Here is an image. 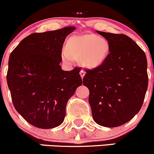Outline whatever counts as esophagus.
<instances>
[{
    "label": "esophagus",
    "mask_w": 154,
    "mask_h": 154,
    "mask_svg": "<svg viewBox=\"0 0 154 154\" xmlns=\"http://www.w3.org/2000/svg\"><path fill=\"white\" fill-rule=\"evenodd\" d=\"M80 75H81V77H82V79H83L84 75H85V71L83 70H81L80 71Z\"/></svg>",
    "instance_id": "esophagus-1"
}]
</instances>
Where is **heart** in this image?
I'll list each match as a JSON object with an SVG mask.
<instances>
[{"instance_id": "obj_1", "label": "heart", "mask_w": 154, "mask_h": 154, "mask_svg": "<svg viewBox=\"0 0 154 154\" xmlns=\"http://www.w3.org/2000/svg\"><path fill=\"white\" fill-rule=\"evenodd\" d=\"M109 54V45L103 38L93 34H85L71 37L68 48L62 51L64 61L72 62L82 59V64L87 68H95L100 65Z\"/></svg>"}]
</instances>
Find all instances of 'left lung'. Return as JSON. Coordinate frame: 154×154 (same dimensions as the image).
<instances>
[{
  "label": "left lung",
  "mask_w": 154,
  "mask_h": 154,
  "mask_svg": "<svg viewBox=\"0 0 154 154\" xmlns=\"http://www.w3.org/2000/svg\"><path fill=\"white\" fill-rule=\"evenodd\" d=\"M109 45V54L98 67L86 70L83 84L95 123L117 127L131 120L143 106L148 89L147 58L125 34L97 31Z\"/></svg>",
  "instance_id": "obj_1"
}]
</instances>
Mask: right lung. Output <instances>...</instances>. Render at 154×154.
Instances as JSON below:
<instances>
[{
	"mask_svg": "<svg viewBox=\"0 0 154 154\" xmlns=\"http://www.w3.org/2000/svg\"><path fill=\"white\" fill-rule=\"evenodd\" d=\"M75 29L68 26L34 33L9 56L6 80L13 105L37 128H53L63 123L67 100L82 84L80 67L64 71L59 64L65 38Z\"/></svg>",
	"mask_w": 154,
	"mask_h": 154,
	"instance_id": "add662e5",
	"label": "right lung"
}]
</instances>
